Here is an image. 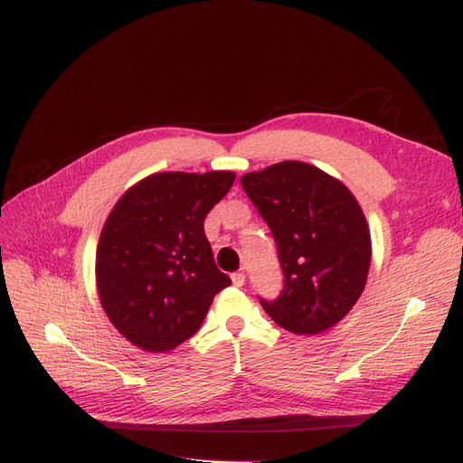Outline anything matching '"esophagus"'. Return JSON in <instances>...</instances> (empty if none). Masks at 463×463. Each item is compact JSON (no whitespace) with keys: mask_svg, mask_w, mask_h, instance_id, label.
Segmentation results:
<instances>
[{"mask_svg":"<svg viewBox=\"0 0 463 463\" xmlns=\"http://www.w3.org/2000/svg\"><path fill=\"white\" fill-rule=\"evenodd\" d=\"M232 282L235 288H241L245 284V274L243 272H233L232 274Z\"/></svg>","mask_w":463,"mask_h":463,"instance_id":"esophagus-1","label":"esophagus"}]
</instances>
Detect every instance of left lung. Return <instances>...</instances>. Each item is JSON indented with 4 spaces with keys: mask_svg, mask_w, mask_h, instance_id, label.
Segmentation results:
<instances>
[{
    "mask_svg": "<svg viewBox=\"0 0 463 463\" xmlns=\"http://www.w3.org/2000/svg\"><path fill=\"white\" fill-rule=\"evenodd\" d=\"M269 223L284 272L274 301L260 298L278 326L313 335L352 311L365 289L371 233L365 214L344 184L305 162H279L241 177Z\"/></svg>",
    "mask_w": 463,
    "mask_h": 463,
    "instance_id": "1",
    "label": "left lung"
}]
</instances>
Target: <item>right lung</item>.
<instances>
[{
    "mask_svg": "<svg viewBox=\"0 0 463 463\" xmlns=\"http://www.w3.org/2000/svg\"><path fill=\"white\" fill-rule=\"evenodd\" d=\"M232 172L152 174L111 210L96 249L108 318L145 352H170L203 325L232 279L218 270L204 218L233 185Z\"/></svg>",
    "mask_w": 463,
    "mask_h": 463,
    "instance_id": "1",
    "label": "right lung"
}]
</instances>
